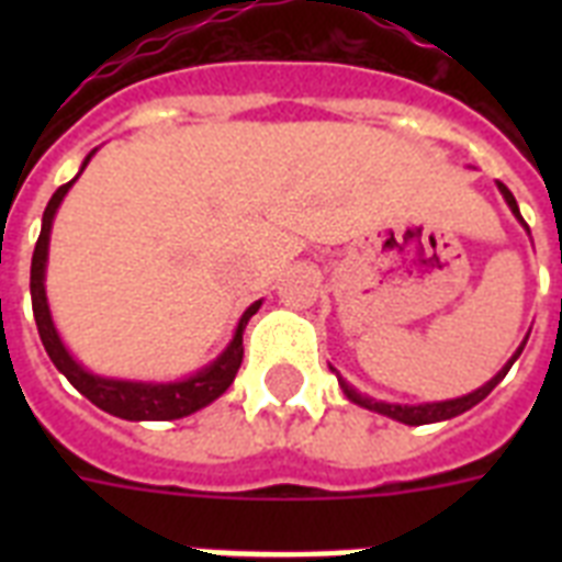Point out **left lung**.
Here are the masks:
<instances>
[{"instance_id":"left-lung-1","label":"left lung","mask_w":562,"mask_h":562,"mask_svg":"<svg viewBox=\"0 0 562 562\" xmlns=\"http://www.w3.org/2000/svg\"><path fill=\"white\" fill-rule=\"evenodd\" d=\"M498 189H502V194H505V201L510 203V210L516 212V218L522 221V215H519V206H516V198L514 192L505 187V183H498ZM522 352V350H519ZM516 352V356H519ZM516 356L510 361H507L505 368L498 370L493 379H490L484 387H479V391H472L467 393V396H461V400H449V402H431V405H384V402H370L364 400V396H359L356 391H350V387H344L347 391V396H350L352 402H359V405H364V408H373L379 411V414H384V417H393V419H400V423H405V426H426V423H440V419H452L458 417V414H463V411H470L472 405H479L484 396H487L493 387H496L502 379L507 375V370H510V364L516 361Z\"/></svg>"}]
</instances>
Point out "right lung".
<instances>
[{"instance_id": "1", "label": "right lung", "mask_w": 562, "mask_h": 562, "mask_svg": "<svg viewBox=\"0 0 562 562\" xmlns=\"http://www.w3.org/2000/svg\"><path fill=\"white\" fill-rule=\"evenodd\" d=\"M92 157V154H90ZM90 157L83 160V166L90 162ZM75 180L64 183L52 194L46 212H43V229H40L37 245H34V256H31V308H34V321H37L40 341L46 347L48 359L55 361V368L78 387V391L99 405L101 411H108L113 417L122 419H180L192 414V411L210 405L212 400H218L221 393L227 391L233 379H236L241 359H245V347H241V335H245L247 321L256 315L259 303L247 308L241 321H238L236 338L229 344L224 356L218 361H212L210 368L201 370L198 375L187 379V382L171 384H143V382H116V379H101L92 375L78 364V361L66 352L60 344L48 315L46 289H43V273H46V254H48V233H52V218H55L57 206L64 201V194L69 192Z\"/></svg>"}]
</instances>
